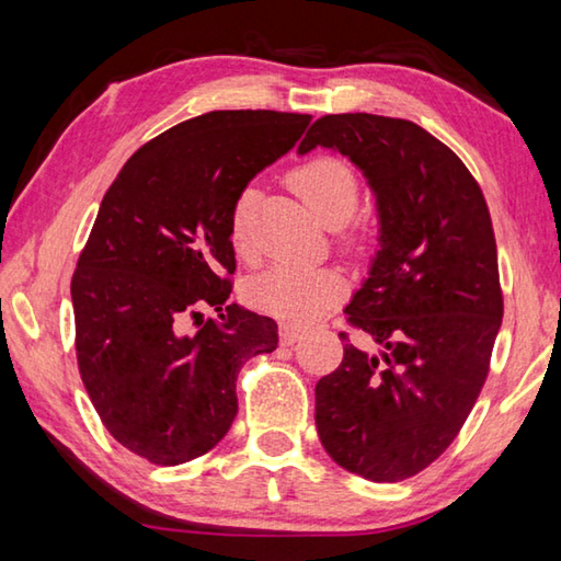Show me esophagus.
Wrapping results in <instances>:
<instances>
[{"mask_svg":"<svg viewBox=\"0 0 561 561\" xmlns=\"http://www.w3.org/2000/svg\"><path fill=\"white\" fill-rule=\"evenodd\" d=\"M301 336H304V331L299 327H291V324L279 327V341L284 346H294Z\"/></svg>","mask_w":561,"mask_h":561,"instance_id":"obj_1","label":"esophagus"}]
</instances>
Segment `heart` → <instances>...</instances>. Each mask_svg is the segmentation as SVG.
Returning a JSON list of instances; mask_svg holds the SVG:
<instances>
[{
    "label": "heart",
    "instance_id": "obj_1",
    "mask_svg": "<svg viewBox=\"0 0 561 561\" xmlns=\"http://www.w3.org/2000/svg\"><path fill=\"white\" fill-rule=\"evenodd\" d=\"M289 185L311 207L321 222L341 225L339 244L348 252L366 247V232L346 220L358 205V178L346 160L336 156H311L289 170ZM227 232L242 260L254 257V190L237 193L227 217ZM344 277L329 267H307L297 262H279L247 282L244 297L254 309L291 324H309L344 297Z\"/></svg>",
    "mask_w": 561,
    "mask_h": 561
}]
</instances>
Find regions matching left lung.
Returning a JSON list of instances; mask_svg holds the SVG:
<instances>
[{
    "mask_svg": "<svg viewBox=\"0 0 561 561\" xmlns=\"http://www.w3.org/2000/svg\"><path fill=\"white\" fill-rule=\"evenodd\" d=\"M348 156L376 190L381 250L346 307L344 360L317 383V431L331 460L401 482L458 438L490 374L502 324L497 244L478 180L413 121L321 116L299 153ZM376 345L379 351L371 352Z\"/></svg>",
    "mask_w": 561,
    "mask_h": 561,
    "instance_id": "obj_1",
    "label": "left lung"
}]
</instances>
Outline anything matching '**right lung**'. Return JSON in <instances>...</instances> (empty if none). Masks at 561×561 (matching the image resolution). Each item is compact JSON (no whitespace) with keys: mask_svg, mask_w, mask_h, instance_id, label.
<instances>
[{"mask_svg":"<svg viewBox=\"0 0 561 561\" xmlns=\"http://www.w3.org/2000/svg\"><path fill=\"white\" fill-rule=\"evenodd\" d=\"M309 121L203 113L140 146L103 195L71 277L76 360L101 423L148 462L213 450L237 415L240 368L277 348V321L230 304L227 217Z\"/></svg>","mask_w":561,"mask_h":561,"instance_id":"add662e5","label":"right lung"}]
</instances>
